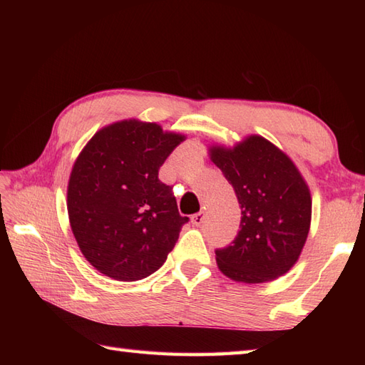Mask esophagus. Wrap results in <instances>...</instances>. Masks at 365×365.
<instances>
[{
  "label": "esophagus",
  "instance_id": "34e87169",
  "mask_svg": "<svg viewBox=\"0 0 365 365\" xmlns=\"http://www.w3.org/2000/svg\"><path fill=\"white\" fill-rule=\"evenodd\" d=\"M204 221H205V212H199L191 216V222L195 224V226H200Z\"/></svg>",
  "mask_w": 365,
  "mask_h": 365
}]
</instances>
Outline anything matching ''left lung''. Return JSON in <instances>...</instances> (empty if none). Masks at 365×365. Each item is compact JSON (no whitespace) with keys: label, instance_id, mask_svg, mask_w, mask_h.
<instances>
[{"label":"left lung","instance_id":"1","mask_svg":"<svg viewBox=\"0 0 365 365\" xmlns=\"http://www.w3.org/2000/svg\"><path fill=\"white\" fill-rule=\"evenodd\" d=\"M208 157L234 187L242 207L237 238L216 250V263L235 282L263 284L289 273L311 229L312 197L292 158L260 135L232 147L213 144Z\"/></svg>","mask_w":365,"mask_h":365}]
</instances>
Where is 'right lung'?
<instances>
[{
  "instance_id": "obj_1",
  "label": "right lung",
  "mask_w": 365,
  "mask_h": 365,
  "mask_svg": "<svg viewBox=\"0 0 365 365\" xmlns=\"http://www.w3.org/2000/svg\"><path fill=\"white\" fill-rule=\"evenodd\" d=\"M187 136L123 119L100 128L76 157L67 187L73 237L92 267L133 282L166 262L188 221L158 169Z\"/></svg>"
}]
</instances>
